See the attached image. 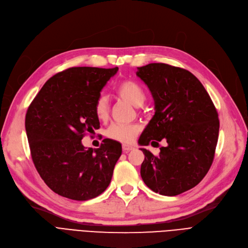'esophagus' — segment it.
Here are the masks:
<instances>
[{"label": "esophagus", "mask_w": 248, "mask_h": 248, "mask_svg": "<svg viewBox=\"0 0 248 248\" xmlns=\"http://www.w3.org/2000/svg\"><path fill=\"white\" fill-rule=\"evenodd\" d=\"M122 148H123L124 152H128V151H131L134 149V147L132 145H128V144H123Z\"/></svg>", "instance_id": "esophagus-1"}]
</instances>
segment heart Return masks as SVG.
Returning <instances> with one entry per match:
<instances>
[{"label": "heart", "mask_w": 248, "mask_h": 248, "mask_svg": "<svg viewBox=\"0 0 248 248\" xmlns=\"http://www.w3.org/2000/svg\"><path fill=\"white\" fill-rule=\"evenodd\" d=\"M116 93L118 97L132 104L135 107H139L145 100V93L136 81L131 79H125L118 84L116 87ZM93 112L96 117L101 121H106L109 117V106L107 99L100 96L93 105ZM139 126L137 124H122L114 123L107 130V136L113 140L128 143L136 137L139 132Z\"/></svg>", "instance_id": "obj_1"}]
</instances>
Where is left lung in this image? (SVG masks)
Segmentation results:
<instances>
[{
  "mask_svg": "<svg viewBox=\"0 0 248 248\" xmlns=\"http://www.w3.org/2000/svg\"><path fill=\"white\" fill-rule=\"evenodd\" d=\"M137 68L155 110L138 143L158 145L162 139L167 143L157 156L140 148L144 155L141 178L153 192L180 195L196 186L212 166L219 134L217 110L201 81L188 70L166 63Z\"/></svg>",
  "mask_w": 248,
  "mask_h": 248,
  "instance_id": "left-lung-1",
  "label": "left lung"
}]
</instances>
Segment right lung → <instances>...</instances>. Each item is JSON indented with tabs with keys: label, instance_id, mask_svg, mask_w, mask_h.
<instances>
[{
	"label": "right lung",
	"instance_id": "obj_1",
	"mask_svg": "<svg viewBox=\"0 0 248 248\" xmlns=\"http://www.w3.org/2000/svg\"><path fill=\"white\" fill-rule=\"evenodd\" d=\"M118 67H70L47 80L30 104L25 128L32 160L44 183L62 197L87 201L108 187L122 146L104 139L97 149L81 139L100 128L93 105Z\"/></svg>",
	"mask_w": 248,
	"mask_h": 248
}]
</instances>
